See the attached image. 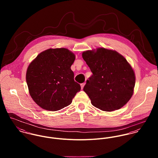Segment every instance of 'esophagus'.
<instances>
[{
	"label": "esophagus",
	"mask_w": 158,
	"mask_h": 158,
	"mask_svg": "<svg viewBox=\"0 0 158 158\" xmlns=\"http://www.w3.org/2000/svg\"><path fill=\"white\" fill-rule=\"evenodd\" d=\"M85 85V83H81V89H83Z\"/></svg>",
	"instance_id": "34e87169"
}]
</instances>
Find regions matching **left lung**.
I'll return each mask as SVG.
<instances>
[{
  "instance_id": "obj_1",
  "label": "left lung",
  "mask_w": 158,
  "mask_h": 158,
  "mask_svg": "<svg viewBox=\"0 0 158 158\" xmlns=\"http://www.w3.org/2000/svg\"><path fill=\"white\" fill-rule=\"evenodd\" d=\"M82 56L92 72L83 90L92 104L105 111L123 107L131 98L135 74L127 60L116 51L98 48L87 50Z\"/></svg>"
}]
</instances>
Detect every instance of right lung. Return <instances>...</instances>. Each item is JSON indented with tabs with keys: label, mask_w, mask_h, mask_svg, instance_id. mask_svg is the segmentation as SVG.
<instances>
[{
	"label": "right lung",
	"mask_w": 158,
	"mask_h": 158,
	"mask_svg": "<svg viewBox=\"0 0 158 158\" xmlns=\"http://www.w3.org/2000/svg\"><path fill=\"white\" fill-rule=\"evenodd\" d=\"M75 59V55L67 48H49L30 64L26 81L30 96L38 105L56 111L72 103L81 89L70 69Z\"/></svg>",
	"instance_id": "right-lung-1"
}]
</instances>
